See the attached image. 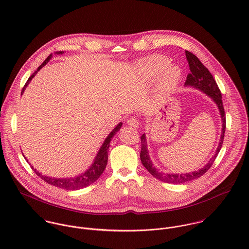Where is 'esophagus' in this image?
<instances>
[{"mask_svg":"<svg viewBox=\"0 0 249 249\" xmlns=\"http://www.w3.org/2000/svg\"><path fill=\"white\" fill-rule=\"evenodd\" d=\"M127 124L133 128H137L139 126V121L136 118L131 117L127 120Z\"/></svg>","mask_w":249,"mask_h":249,"instance_id":"esophagus-1","label":"esophagus"}]
</instances>
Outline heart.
Here are the masks:
<instances>
[{
  "label": "heart",
  "instance_id": "heart-1",
  "mask_svg": "<svg viewBox=\"0 0 249 249\" xmlns=\"http://www.w3.org/2000/svg\"><path fill=\"white\" fill-rule=\"evenodd\" d=\"M170 61L161 55L148 56L139 63L142 76L152 80L156 76L155 88L161 97H166L177 88L181 71L177 66H169Z\"/></svg>",
  "mask_w": 249,
  "mask_h": 249
}]
</instances>
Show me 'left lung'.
<instances>
[{
	"mask_svg": "<svg viewBox=\"0 0 249 249\" xmlns=\"http://www.w3.org/2000/svg\"><path fill=\"white\" fill-rule=\"evenodd\" d=\"M185 53H186V58H187L191 72L188 74L184 85H185V87H193L196 90H199L200 92L204 93L206 96L211 98V100L217 107L219 115H220L221 133H220L219 142L217 143V147H216L213 156L208 161V163H206L202 168H200L197 171H194V172H190V173H186V174H169V173L160 172L155 167L152 160L150 159V156L148 153V148H147L145 133L142 134L141 136L142 146H141V153H140V158H141L142 166L147 170V172L153 178L159 179L160 181H163L166 183H173V184H182V183L189 182L194 179L202 177L213 165V161L221 148L223 138H224V132H225V113H224V109L222 106L221 94L217 87L216 82L213 79V75L194 53H192L188 51H185Z\"/></svg>",
	"mask_w": 249,
	"mask_h": 249,
	"instance_id": "obj_1",
	"label": "left lung"
}]
</instances>
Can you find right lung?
Returning a JSON list of instances; mask_svg holds the SVG:
<instances>
[{
    "label": "right lung",
    "instance_id": "obj_1",
    "mask_svg": "<svg viewBox=\"0 0 249 249\" xmlns=\"http://www.w3.org/2000/svg\"><path fill=\"white\" fill-rule=\"evenodd\" d=\"M64 52H56L54 53L55 55L56 54H62ZM53 57V54H50L47 59L37 68L36 70L28 79L27 83L25 84L21 95H23V93L25 92L26 88L28 87L29 83L32 81V79L36 75V73L40 71ZM123 125V123H119L114 129L108 134L106 140L103 142V144L101 145L95 159L93 160V163L91 164V166L82 174L73 177V178H52V177H48V176H44L41 173H39L36 169H34V167L32 166V168L34 169V171L36 172V175L39 178H42L45 182H47L48 184H51L53 186L58 187V188H62L64 190H71V191H75V190H79V189H83L91 184H93L94 182H96L100 177L103 175L104 171L106 170L107 165V160H108V148L110 146V142L112 140V138L119 132V130L121 129ZM24 155V154H23ZM25 157V156H24ZM26 158V157H25ZM27 159V158H26ZM28 161V159H27Z\"/></svg>",
    "mask_w": 249,
    "mask_h": 249
}]
</instances>
